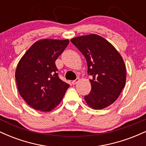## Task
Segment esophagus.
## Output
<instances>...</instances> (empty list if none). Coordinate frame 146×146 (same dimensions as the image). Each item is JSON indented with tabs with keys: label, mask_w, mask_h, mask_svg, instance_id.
I'll return each instance as SVG.
<instances>
[{
	"label": "esophagus",
	"mask_w": 146,
	"mask_h": 146,
	"mask_svg": "<svg viewBox=\"0 0 146 146\" xmlns=\"http://www.w3.org/2000/svg\"><path fill=\"white\" fill-rule=\"evenodd\" d=\"M79 81H80V78H78L75 79V80H73V81H72V84H76Z\"/></svg>",
	"instance_id": "esophagus-1"
}]
</instances>
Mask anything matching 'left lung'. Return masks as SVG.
<instances>
[{"instance_id":"left-lung-1","label":"left lung","mask_w":146,"mask_h":146,"mask_svg":"<svg viewBox=\"0 0 146 146\" xmlns=\"http://www.w3.org/2000/svg\"><path fill=\"white\" fill-rule=\"evenodd\" d=\"M71 42L84 55L88 66L91 90L84 96L93 109H102L118 98L126 79L125 64L118 51L96 34L75 37Z\"/></svg>"}]
</instances>
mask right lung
I'll return each mask as SVG.
<instances>
[{"label":"right lung","mask_w":146,"mask_h":146,"mask_svg":"<svg viewBox=\"0 0 146 146\" xmlns=\"http://www.w3.org/2000/svg\"><path fill=\"white\" fill-rule=\"evenodd\" d=\"M68 43V40L37 41L18 62L15 75L18 91L34 109L51 111L60 103L69 87L60 79L55 63Z\"/></svg>","instance_id":"right-lung-1"}]
</instances>
